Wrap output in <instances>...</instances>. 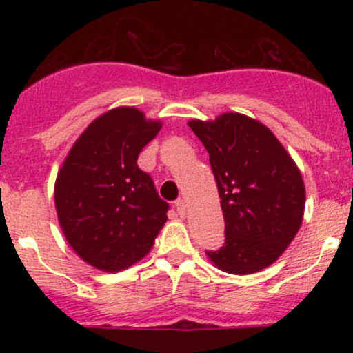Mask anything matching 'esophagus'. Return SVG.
Here are the masks:
<instances>
[{
	"label": "esophagus",
	"instance_id": "esophagus-1",
	"mask_svg": "<svg viewBox=\"0 0 353 353\" xmlns=\"http://www.w3.org/2000/svg\"><path fill=\"white\" fill-rule=\"evenodd\" d=\"M176 210L179 212L181 217L185 216V210H188V204H185L184 199H177L176 201Z\"/></svg>",
	"mask_w": 353,
	"mask_h": 353
}]
</instances>
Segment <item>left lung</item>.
<instances>
[{
	"label": "left lung",
	"mask_w": 353,
	"mask_h": 353,
	"mask_svg": "<svg viewBox=\"0 0 353 353\" xmlns=\"http://www.w3.org/2000/svg\"><path fill=\"white\" fill-rule=\"evenodd\" d=\"M209 152L225 222L224 245L205 250L224 272L254 274L274 264L299 232L305 208L302 174L269 128L239 112L194 119Z\"/></svg>",
	"instance_id": "1"
}]
</instances>
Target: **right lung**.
Returning <instances> with one entry per match:
<instances>
[{
    "instance_id": "1",
    "label": "right lung",
    "mask_w": 353,
    "mask_h": 353,
    "mask_svg": "<svg viewBox=\"0 0 353 353\" xmlns=\"http://www.w3.org/2000/svg\"><path fill=\"white\" fill-rule=\"evenodd\" d=\"M136 108H117L88 125L54 185L56 212L70 245L88 264L119 272L151 250L169 204L137 157L161 131Z\"/></svg>"
}]
</instances>
